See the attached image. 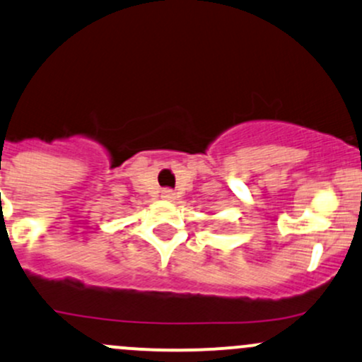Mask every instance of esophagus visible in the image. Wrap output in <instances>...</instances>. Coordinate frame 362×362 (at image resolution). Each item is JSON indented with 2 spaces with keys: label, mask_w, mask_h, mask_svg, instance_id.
<instances>
[{
  "label": "esophagus",
  "mask_w": 362,
  "mask_h": 362,
  "mask_svg": "<svg viewBox=\"0 0 362 362\" xmlns=\"http://www.w3.org/2000/svg\"><path fill=\"white\" fill-rule=\"evenodd\" d=\"M161 197H163V199H166V201H172V199H175V192L172 189H163L161 190Z\"/></svg>",
  "instance_id": "1"
}]
</instances>
